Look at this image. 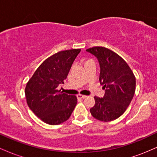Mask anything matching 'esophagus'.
I'll return each mask as SVG.
<instances>
[{
  "instance_id": "1",
  "label": "esophagus",
  "mask_w": 157,
  "mask_h": 157,
  "mask_svg": "<svg viewBox=\"0 0 157 157\" xmlns=\"http://www.w3.org/2000/svg\"><path fill=\"white\" fill-rule=\"evenodd\" d=\"M77 98H80V99H85L87 97V96H86V95H82V94H77Z\"/></svg>"
}]
</instances>
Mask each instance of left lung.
Returning <instances> with one entry per match:
<instances>
[{
	"instance_id": "left-lung-1",
	"label": "left lung",
	"mask_w": 157,
	"mask_h": 157,
	"mask_svg": "<svg viewBox=\"0 0 157 157\" xmlns=\"http://www.w3.org/2000/svg\"><path fill=\"white\" fill-rule=\"evenodd\" d=\"M86 51L98 60L100 82L105 89L103 97H94L95 105L90 112L100 121H112L120 117L131 103L136 89V78L127 63L114 52L102 46Z\"/></svg>"
}]
</instances>
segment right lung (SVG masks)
<instances>
[{"label":"right lung","mask_w":157,"mask_h":157,"mask_svg":"<svg viewBox=\"0 0 157 157\" xmlns=\"http://www.w3.org/2000/svg\"><path fill=\"white\" fill-rule=\"evenodd\" d=\"M80 48L61 51L45 60L26 83V102L37 117L48 125H59L68 120L77 105V97L61 92Z\"/></svg>","instance_id":"1"}]
</instances>
